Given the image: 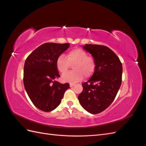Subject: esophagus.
<instances>
[{
    "label": "esophagus",
    "mask_w": 146,
    "mask_h": 146,
    "mask_svg": "<svg viewBox=\"0 0 146 146\" xmlns=\"http://www.w3.org/2000/svg\"><path fill=\"white\" fill-rule=\"evenodd\" d=\"M69 85H70V87H73V86H74V83H70L69 84Z\"/></svg>",
    "instance_id": "esophagus-1"
}]
</instances>
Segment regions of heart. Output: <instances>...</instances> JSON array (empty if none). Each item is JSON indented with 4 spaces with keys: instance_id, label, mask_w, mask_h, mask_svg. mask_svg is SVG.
<instances>
[{
    "instance_id": "b5f03b06",
    "label": "heart",
    "mask_w": 146,
    "mask_h": 146,
    "mask_svg": "<svg viewBox=\"0 0 146 146\" xmlns=\"http://www.w3.org/2000/svg\"><path fill=\"white\" fill-rule=\"evenodd\" d=\"M74 70L66 73L62 76L63 80L67 82L76 83L82 80L83 76L88 77L94 71L96 60L92 56H88L87 52L81 48L70 50L66 57L61 54L56 60V68L61 74L67 72L70 64H73Z\"/></svg>"
}]
</instances>
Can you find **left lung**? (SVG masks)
<instances>
[{
	"mask_svg": "<svg viewBox=\"0 0 146 146\" xmlns=\"http://www.w3.org/2000/svg\"><path fill=\"white\" fill-rule=\"evenodd\" d=\"M83 48L93 56L96 65L92 77L82 83L83 91L78 99L88 112L98 114L115 99L122 83V66L115 53L107 46L85 44Z\"/></svg>",
	"mask_w": 146,
	"mask_h": 146,
	"instance_id": "8db88e82",
	"label": "left lung"
}]
</instances>
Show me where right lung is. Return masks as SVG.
<instances>
[{
	"label": "right lung",
	"mask_w": 146,
	"mask_h": 146,
	"mask_svg": "<svg viewBox=\"0 0 146 146\" xmlns=\"http://www.w3.org/2000/svg\"><path fill=\"white\" fill-rule=\"evenodd\" d=\"M69 43L47 42L34 50L26 59L24 67V85L35 107L49 112L60 104L69 84H61L56 62L68 49Z\"/></svg>",
	"instance_id": "right-lung-1"
}]
</instances>
